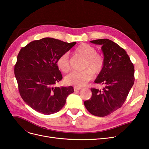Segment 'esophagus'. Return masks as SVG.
<instances>
[{
  "instance_id": "34e87169",
  "label": "esophagus",
  "mask_w": 149,
  "mask_h": 149,
  "mask_svg": "<svg viewBox=\"0 0 149 149\" xmlns=\"http://www.w3.org/2000/svg\"><path fill=\"white\" fill-rule=\"evenodd\" d=\"M81 89V88H79V87H76V86H74V91H79V90Z\"/></svg>"
}]
</instances>
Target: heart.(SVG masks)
Wrapping results in <instances>:
<instances>
[{"instance_id":"1","label":"heart","mask_w":149,"mask_h":149,"mask_svg":"<svg viewBox=\"0 0 149 149\" xmlns=\"http://www.w3.org/2000/svg\"><path fill=\"white\" fill-rule=\"evenodd\" d=\"M74 55L84 58L82 71H74L68 75L66 83L76 87H82L91 79L93 74L101 73L104 66V58L101 53H97L96 48L90 45L83 43L76 47ZM57 66L62 72L67 73L71 70L70 55L65 53L60 55L56 61Z\"/></svg>"}]
</instances>
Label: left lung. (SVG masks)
I'll return each mask as SVG.
<instances>
[{
  "mask_svg": "<svg viewBox=\"0 0 149 149\" xmlns=\"http://www.w3.org/2000/svg\"><path fill=\"white\" fill-rule=\"evenodd\" d=\"M91 43L101 45L104 66L94 82L104 86L102 90L91 88L92 96L84 102L91 114L104 117L121 107L134 83V67L129 55L119 45L109 39Z\"/></svg>",
  "mask_w": 149,
  "mask_h": 149,
  "instance_id": "1",
  "label": "left lung"
}]
</instances>
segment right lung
Segmentation results:
<instances>
[{
  "instance_id": "add662e5",
  "label": "right lung",
  "mask_w": 149,
  "mask_h": 149,
  "mask_svg": "<svg viewBox=\"0 0 149 149\" xmlns=\"http://www.w3.org/2000/svg\"><path fill=\"white\" fill-rule=\"evenodd\" d=\"M53 38L34 40L22 48L17 56L14 73L22 98L31 108L43 114L62 109L72 86L55 87L63 77L56 61L75 45Z\"/></svg>"
}]
</instances>
